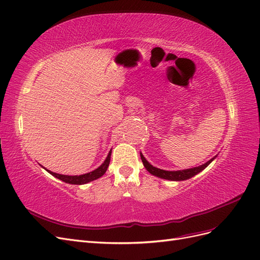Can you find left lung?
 Listing matches in <instances>:
<instances>
[{
	"mask_svg": "<svg viewBox=\"0 0 260 260\" xmlns=\"http://www.w3.org/2000/svg\"><path fill=\"white\" fill-rule=\"evenodd\" d=\"M215 157H216V155H215ZM215 157H213L212 159H210L208 162H206L203 165L196 166V168H192V169H189V170L164 171V170H160L158 168H154V166H152L146 159H145L144 155L141 153V159H142V162L145 166V169H146L150 174H152L153 176H157V177H159V178L173 180V181H181V180H186L189 178H192L193 176L197 175L199 173H201L203 170H205L207 166H208L214 160Z\"/></svg>",
	"mask_w": 260,
	"mask_h": 260,
	"instance_id": "obj_1",
	"label": "left lung"
}]
</instances>
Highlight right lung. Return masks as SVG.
<instances>
[{
    "instance_id": "1",
    "label": "right lung",
    "mask_w": 260,
    "mask_h": 260,
    "mask_svg": "<svg viewBox=\"0 0 260 260\" xmlns=\"http://www.w3.org/2000/svg\"><path fill=\"white\" fill-rule=\"evenodd\" d=\"M111 153H112V150L109 152L107 159L105 160V162H103L98 169H96L95 171L92 172H89L87 174H84V175H79V176H68V175H60V174H56V173H53L51 172L49 170L46 169V171L48 173H50L52 176H54V177L58 178L59 180L64 181L66 183H70V184H85L87 182H90L92 180H96L98 178H100L101 176L105 175V173L107 172L108 168H109V164H110V160H111Z\"/></svg>"
}]
</instances>
